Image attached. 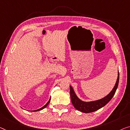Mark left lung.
<instances>
[{
    "label": "left lung",
    "instance_id": "obj_1",
    "mask_svg": "<svg viewBox=\"0 0 130 130\" xmlns=\"http://www.w3.org/2000/svg\"><path fill=\"white\" fill-rule=\"evenodd\" d=\"M119 82V72H118L117 79L115 86L107 95L100 99L90 102H85L80 100L75 93L74 90L70 85V94L71 101L75 108L79 111L85 113H92L95 111L106 105L115 95Z\"/></svg>",
    "mask_w": 130,
    "mask_h": 130
}]
</instances>
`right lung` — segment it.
Returning a JSON list of instances; mask_svg holds the SVG:
<instances>
[{"label":"right lung","instance_id":"right-lung-1","mask_svg":"<svg viewBox=\"0 0 130 130\" xmlns=\"http://www.w3.org/2000/svg\"><path fill=\"white\" fill-rule=\"evenodd\" d=\"M50 100H51V98H50V100H48V102L46 103L45 104V105H44L43 107H41V108H39V109H37V110H32V111H40V110H42V109H44V108H45L46 106H47L48 105V104L50 103Z\"/></svg>","mask_w":130,"mask_h":130}]
</instances>
